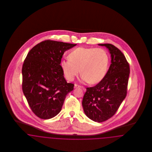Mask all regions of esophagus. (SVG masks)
<instances>
[{"instance_id":"obj_1","label":"esophagus","mask_w":152,"mask_h":152,"mask_svg":"<svg viewBox=\"0 0 152 152\" xmlns=\"http://www.w3.org/2000/svg\"><path fill=\"white\" fill-rule=\"evenodd\" d=\"M74 87H75V88H81L83 89V91H86V88H84V87H81V86H80L79 85H77V84H75V86H74Z\"/></svg>"}]
</instances>
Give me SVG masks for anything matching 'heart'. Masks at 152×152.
I'll return each mask as SVG.
<instances>
[{"instance_id":"obj_1","label":"heart","mask_w":152,"mask_h":152,"mask_svg":"<svg viewBox=\"0 0 152 152\" xmlns=\"http://www.w3.org/2000/svg\"><path fill=\"white\" fill-rule=\"evenodd\" d=\"M68 58L61 61V67L69 81H72L80 71L83 81L96 84L108 71L109 58L103 48L79 47L69 53Z\"/></svg>"}]
</instances>
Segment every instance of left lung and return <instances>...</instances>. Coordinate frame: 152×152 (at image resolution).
Segmentation results:
<instances>
[{"label": "left lung", "mask_w": 152, "mask_h": 152, "mask_svg": "<svg viewBox=\"0 0 152 152\" xmlns=\"http://www.w3.org/2000/svg\"><path fill=\"white\" fill-rule=\"evenodd\" d=\"M108 49L111 64L104 78L94 87L87 88L82 105L85 114L101 123L116 113L127 94L129 64L124 55L111 44H99Z\"/></svg>", "instance_id": "left-lung-1"}]
</instances>
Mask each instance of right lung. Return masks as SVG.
Segmentation results:
<instances>
[{
    "mask_svg": "<svg viewBox=\"0 0 152 152\" xmlns=\"http://www.w3.org/2000/svg\"><path fill=\"white\" fill-rule=\"evenodd\" d=\"M76 44L47 40L28 53L22 66V89L36 116L50 119L61 111L66 94L74 84L68 83L61 67L65 51Z\"/></svg>",
    "mask_w": 152,
    "mask_h": 152,
    "instance_id": "add662e5",
    "label": "right lung"
}]
</instances>
